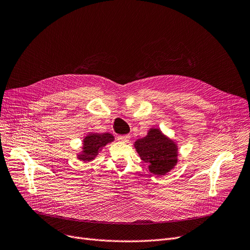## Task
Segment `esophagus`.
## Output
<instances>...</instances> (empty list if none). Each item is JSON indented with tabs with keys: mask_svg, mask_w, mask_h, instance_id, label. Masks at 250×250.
Wrapping results in <instances>:
<instances>
[{
	"mask_svg": "<svg viewBox=\"0 0 250 250\" xmlns=\"http://www.w3.org/2000/svg\"><path fill=\"white\" fill-rule=\"evenodd\" d=\"M118 141L127 144L129 141H130V136H129V135H120V136H118Z\"/></svg>",
	"mask_w": 250,
	"mask_h": 250,
	"instance_id": "esophagus-1",
	"label": "esophagus"
}]
</instances>
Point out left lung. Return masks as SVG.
I'll use <instances>...</instances> for the list:
<instances>
[{"label":"left lung","instance_id":"1","mask_svg":"<svg viewBox=\"0 0 250 250\" xmlns=\"http://www.w3.org/2000/svg\"><path fill=\"white\" fill-rule=\"evenodd\" d=\"M134 146L139 157L155 175H164L177 163V146L159 129L151 128L146 136L137 139Z\"/></svg>","mask_w":250,"mask_h":250}]
</instances>
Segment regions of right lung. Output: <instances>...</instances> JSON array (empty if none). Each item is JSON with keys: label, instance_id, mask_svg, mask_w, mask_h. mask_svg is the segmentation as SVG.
<instances>
[{"label": "right lung", "instance_id": "right-lung-1", "mask_svg": "<svg viewBox=\"0 0 250 250\" xmlns=\"http://www.w3.org/2000/svg\"><path fill=\"white\" fill-rule=\"evenodd\" d=\"M114 141V136L109 133H90L83 141V151L78 155V159L81 161H91L97 155L101 148L106 144Z\"/></svg>", "mask_w": 250, "mask_h": 250}]
</instances>
